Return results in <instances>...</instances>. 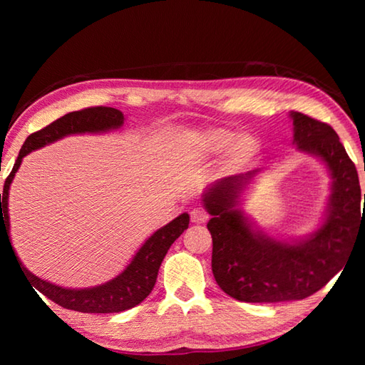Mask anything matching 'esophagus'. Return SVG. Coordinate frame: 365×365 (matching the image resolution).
Instances as JSON below:
<instances>
[{"label":"esophagus","instance_id":"esophagus-1","mask_svg":"<svg viewBox=\"0 0 365 365\" xmlns=\"http://www.w3.org/2000/svg\"><path fill=\"white\" fill-rule=\"evenodd\" d=\"M190 218H191V222L200 224L208 218V215L202 210V208H192L191 213H190Z\"/></svg>","mask_w":365,"mask_h":365}]
</instances>
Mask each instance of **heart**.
<instances>
[{
	"label": "heart",
	"mask_w": 365,
	"mask_h": 365,
	"mask_svg": "<svg viewBox=\"0 0 365 365\" xmlns=\"http://www.w3.org/2000/svg\"><path fill=\"white\" fill-rule=\"evenodd\" d=\"M229 149L234 163L250 161L259 150V143L252 135H240L226 128H207L192 138V152L196 155H218Z\"/></svg>",
	"instance_id": "heart-1"
}]
</instances>
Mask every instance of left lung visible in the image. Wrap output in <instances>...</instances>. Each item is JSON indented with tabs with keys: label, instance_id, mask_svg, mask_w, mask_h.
Wrapping results in <instances>:
<instances>
[{
	"label": "left lung",
	"instance_id": "obj_1",
	"mask_svg": "<svg viewBox=\"0 0 365 365\" xmlns=\"http://www.w3.org/2000/svg\"><path fill=\"white\" fill-rule=\"evenodd\" d=\"M293 144L299 152L327 165L331 196L324 221L314 234L292 242L271 238L254 227L240 208V195L254 175L221 178L208 188L202 202L212 215L207 227L213 240L212 271L224 293L245 302L304 299L327 285L350 252L361 226L359 177L354 163L331 125L302 113H290Z\"/></svg>",
	"mask_w": 365,
	"mask_h": 365
}]
</instances>
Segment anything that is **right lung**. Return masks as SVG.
<instances>
[{
  "instance_id": "add662e5",
  "label": "right lung",
  "mask_w": 365,
  "mask_h": 365,
  "mask_svg": "<svg viewBox=\"0 0 365 365\" xmlns=\"http://www.w3.org/2000/svg\"><path fill=\"white\" fill-rule=\"evenodd\" d=\"M122 111L110 106H92L86 110L68 113L63 118L51 122L50 125L36 131L26 138L25 144L21 145L17 161L11 170L9 177L6 178L3 195H0V243L1 238H7L9 242V208H7V199H9L11 183L17 173L21 160L29 152L41 149V147L51 144L58 139L68 135H81V133H105V131L120 128L123 125ZM190 215L182 213L175 220L168 222L157 232L145 240V243L139 247L135 257L122 271L119 276H115L111 281L102 285L91 287V289H64L56 284L34 276L28 268L21 265L17 255L15 259L20 262L19 265L23 269V274L29 279L31 287L45 294L46 298L63 306L66 309L84 314H113L122 312L138 306L144 301L152 292L155 282H157L158 269L163 259L175 240L183 234V230L188 229ZM11 245V242H9ZM12 247V245H11ZM14 251V250H12Z\"/></svg>"
}]
</instances>
